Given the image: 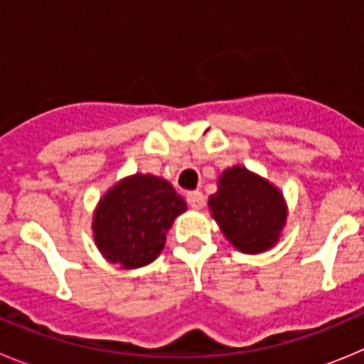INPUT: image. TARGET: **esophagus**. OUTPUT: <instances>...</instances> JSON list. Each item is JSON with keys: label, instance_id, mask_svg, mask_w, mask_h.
<instances>
[{"label": "esophagus", "instance_id": "1", "mask_svg": "<svg viewBox=\"0 0 364 364\" xmlns=\"http://www.w3.org/2000/svg\"><path fill=\"white\" fill-rule=\"evenodd\" d=\"M188 204L191 205L193 210H202L205 204V198L204 195H202V191H189L188 193Z\"/></svg>", "mask_w": 364, "mask_h": 364}]
</instances>
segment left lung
<instances>
[{"instance_id":"1","label":"left lung","mask_w":364,"mask_h":364,"mask_svg":"<svg viewBox=\"0 0 364 364\" xmlns=\"http://www.w3.org/2000/svg\"><path fill=\"white\" fill-rule=\"evenodd\" d=\"M208 208L228 242L250 255L272 250L288 218L281 189L239 164L220 173Z\"/></svg>"}]
</instances>
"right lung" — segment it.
Instances as JSON below:
<instances>
[{"instance_id": "1", "label": "right lung", "mask_w": 364, "mask_h": 364, "mask_svg": "<svg viewBox=\"0 0 364 364\" xmlns=\"http://www.w3.org/2000/svg\"><path fill=\"white\" fill-rule=\"evenodd\" d=\"M188 204L162 176L134 175L104 193L92 213V239L105 260L124 269L151 264Z\"/></svg>"}]
</instances>
